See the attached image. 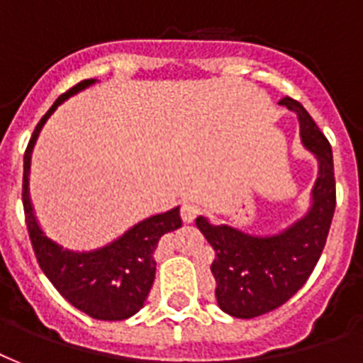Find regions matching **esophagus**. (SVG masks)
<instances>
[{
  "instance_id": "esophagus-1",
  "label": "esophagus",
  "mask_w": 363,
  "mask_h": 363,
  "mask_svg": "<svg viewBox=\"0 0 363 363\" xmlns=\"http://www.w3.org/2000/svg\"><path fill=\"white\" fill-rule=\"evenodd\" d=\"M199 215V207L194 201H184L181 207V216L184 222H192Z\"/></svg>"
}]
</instances>
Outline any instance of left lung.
<instances>
[{
    "mask_svg": "<svg viewBox=\"0 0 363 363\" xmlns=\"http://www.w3.org/2000/svg\"><path fill=\"white\" fill-rule=\"evenodd\" d=\"M298 115L299 135L318 162L311 209L303 218L277 235H250L238 228L211 224L205 216L196 226L215 248L211 265L216 301L235 318H254L281 307L303 286L320 258L335 211V177L332 147L299 101H279Z\"/></svg>",
    "mask_w": 363,
    "mask_h": 363,
    "instance_id": "8db88e82",
    "label": "left lung"
}]
</instances>
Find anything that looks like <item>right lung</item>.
Segmentation results:
<instances>
[{
  "label": "right lung",
  "mask_w": 363,
  "mask_h": 363,
  "mask_svg": "<svg viewBox=\"0 0 363 363\" xmlns=\"http://www.w3.org/2000/svg\"><path fill=\"white\" fill-rule=\"evenodd\" d=\"M96 79L81 81L67 92L62 94L47 115L43 116L31 135L24 154V181H22V203H24L26 226L30 233L31 247L41 265L43 273L48 277L54 288L82 313L98 320H125L145 305L154 275L156 259L154 250L160 238L182 226L179 207L145 218L116 241L107 247L90 252H73L45 235L30 201V160L31 150L39 131L60 104L75 96Z\"/></svg>",
  "instance_id": "right-lung-1"
}]
</instances>
